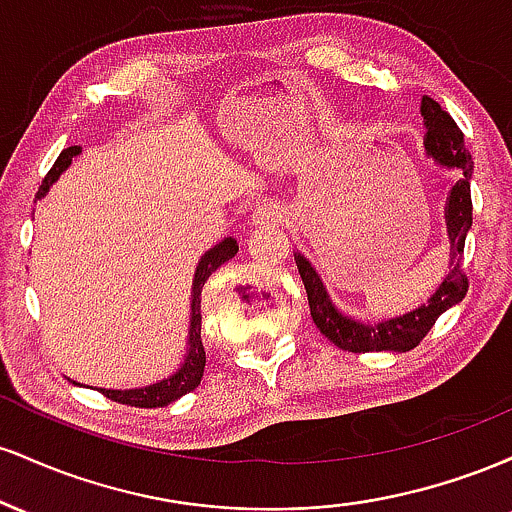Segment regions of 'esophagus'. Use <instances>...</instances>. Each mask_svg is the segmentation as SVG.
Listing matches in <instances>:
<instances>
[{
  "mask_svg": "<svg viewBox=\"0 0 512 512\" xmlns=\"http://www.w3.org/2000/svg\"><path fill=\"white\" fill-rule=\"evenodd\" d=\"M286 219V209L281 202H274V199H264L255 207L250 216V223L252 226L262 228V226H276V223H281Z\"/></svg>",
  "mask_w": 512,
  "mask_h": 512,
  "instance_id": "34e87169",
  "label": "esophagus"
}]
</instances>
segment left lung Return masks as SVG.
I'll list each match as a JSON object with an SVG mask.
<instances>
[{
	"instance_id": "obj_1",
	"label": "left lung",
	"mask_w": 512,
	"mask_h": 512,
	"mask_svg": "<svg viewBox=\"0 0 512 512\" xmlns=\"http://www.w3.org/2000/svg\"><path fill=\"white\" fill-rule=\"evenodd\" d=\"M421 117H424L426 137L424 146L426 154L438 163V166L457 170L455 185L450 187L448 202H445V228H448L450 240V264L448 274L438 284V289L428 296L426 303L419 308L407 310L404 315L385 317L378 322L354 320L351 315H344L334 305V301L322 284L320 274L313 267V262L303 252H293L296 257L298 274H301L305 293H308L310 315L317 330L325 334L334 346L354 354H368V351H402L419 346L428 330L436 325V320L452 305H457L467 293V276L462 274L460 262L464 255V238L472 228V156L464 149V134L455 120L445 113L433 98H421Z\"/></svg>"
}]
</instances>
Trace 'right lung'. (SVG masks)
Masks as SVG:
<instances>
[{
  "label": "right lung",
  "mask_w": 512,
  "mask_h": 512,
  "mask_svg": "<svg viewBox=\"0 0 512 512\" xmlns=\"http://www.w3.org/2000/svg\"><path fill=\"white\" fill-rule=\"evenodd\" d=\"M81 154V146H69L57 156L55 166L50 168V173L45 175L43 185L38 190V199H43L50 192V187L60 180V175L72 166V158ZM238 252V240L236 238H223L221 243H216L214 248H209L199 260L195 269V279H192V298H190V327H187V351L182 356L180 368L175 370L168 378L156 380L154 385L146 387H132V390H105L98 387L105 397L113 399V402L129 404V407H142V409H156V407H168L170 402L180 399L187 392H192L199 385L204 375V363H207V351L202 344V286L207 284L211 272L221 267L223 262H228L231 257H236ZM74 385H79L72 380Z\"/></svg>",
  "instance_id": "1"
}]
</instances>
